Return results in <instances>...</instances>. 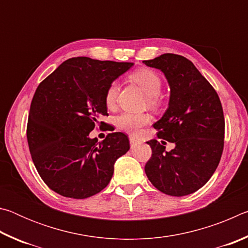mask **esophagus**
Wrapping results in <instances>:
<instances>
[{"label": "esophagus", "instance_id": "34e87169", "mask_svg": "<svg viewBox=\"0 0 248 248\" xmlns=\"http://www.w3.org/2000/svg\"><path fill=\"white\" fill-rule=\"evenodd\" d=\"M129 140H130V145H131V148H134V146H137L138 144L141 143V142L139 140H137L134 137H130Z\"/></svg>", "mask_w": 248, "mask_h": 248}]
</instances>
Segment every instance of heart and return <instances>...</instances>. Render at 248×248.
I'll list each match as a JSON object with an SVG mask.
<instances>
[{
	"mask_svg": "<svg viewBox=\"0 0 248 248\" xmlns=\"http://www.w3.org/2000/svg\"><path fill=\"white\" fill-rule=\"evenodd\" d=\"M130 78L136 82L144 93L148 95V104L151 108L157 109L161 106V99L158 94L162 91V79L156 72L150 69H139L130 74ZM117 94H118V84L111 82L105 93V103L108 107L114 106ZM151 117L148 114H133V112H123L116 119L118 127L133 136H138L141 129L150 124Z\"/></svg>",
	"mask_w": 248,
	"mask_h": 248,
	"instance_id": "b5f03b06",
	"label": "heart"
}]
</instances>
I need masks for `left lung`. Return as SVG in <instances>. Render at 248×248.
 Returning a JSON list of instances; mask_svg holds the SVG:
<instances>
[{
  "mask_svg": "<svg viewBox=\"0 0 248 248\" xmlns=\"http://www.w3.org/2000/svg\"><path fill=\"white\" fill-rule=\"evenodd\" d=\"M143 63L161 70L170 84L169 108L153 127L158 139L175 143L166 152L164 141L148 142L152 156L145 174L166 195H190L211 178L223 152L225 123L220 98L187 58L164 53Z\"/></svg>",
  "mask_w": 248,
  "mask_h": 248,
  "instance_id": "obj_1",
  "label": "left lung"
}]
</instances>
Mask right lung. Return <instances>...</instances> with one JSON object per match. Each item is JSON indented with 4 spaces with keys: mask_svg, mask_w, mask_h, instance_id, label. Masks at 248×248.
Here are the masks:
<instances>
[{
    "mask_svg": "<svg viewBox=\"0 0 248 248\" xmlns=\"http://www.w3.org/2000/svg\"><path fill=\"white\" fill-rule=\"evenodd\" d=\"M131 62L99 61L87 57L64 61L46 78L33 95L27 141L37 171L57 194L85 199L110 182L117 158L130 149L121 132L98 142L90 132L108 116L105 93Z\"/></svg>",
    "mask_w": 248,
    "mask_h": 248,
    "instance_id": "add662e5",
    "label": "right lung"
}]
</instances>
